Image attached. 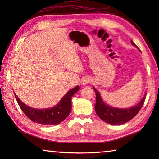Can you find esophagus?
Here are the masks:
<instances>
[{
  "mask_svg": "<svg viewBox=\"0 0 159 159\" xmlns=\"http://www.w3.org/2000/svg\"><path fill=\"white\" fill-rule=\"evenodd\" d=\"M91 82V80L89 78H84V79L82 80V84L83 85H86L87 84H88Z\"/></svg>",
  "mask_w": 159,
  "mask_h": 159,
  "instance_id": "esophagus-1",
  "label": "esophagus"
}]
</instances>
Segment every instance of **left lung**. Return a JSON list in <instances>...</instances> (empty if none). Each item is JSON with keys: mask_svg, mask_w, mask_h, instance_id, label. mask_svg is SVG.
Segmentation results:
<instances>
[{"mask_svg": "<svg viewBox=\"0 0 159 159\" xmlns=\"http://www.w3.org/2000/svg\"><path fill=\"white\" fill-rule=\"evenodd\" d=\"M132 44L137 47L131 40ZM138 48V47H137ZM96 92V102L95 110L96 114L101 120L105 122L112 125H120L127 122L136 116L142 107L146 99V95L137 105L132 107L129 109H117L112 107L108 106L103 102L99 92L93 87Z\"/></svg>", "mask_w": 159, "mask_h": 159, "instance_id": "1", "label": "left lung"}]
</instances>
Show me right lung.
<instances>
[{"label":"right lung","mask_w":159,"mask_h":159,"mask_svg":"<svg viewBox=\"0 0 159 159\" xmlns=\"http://www.w3.org/2000/svg\"><path fill=\"white\" fill-rule=\"evenodd\" d=\"M79 86H76L70 90L55 107L44 109H36L27 106L14 94L20 109L33 122L45 125H57L68 116L72 109V97L79 90Z\"/></svg>","instance_id":"1"}]
</instances>
